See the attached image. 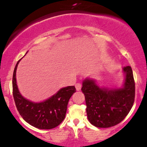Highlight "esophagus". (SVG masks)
<instances>
[{
  "label": "esophagus",
  "mask_w": 147,
  "mask_h": 147,
  "mask_svg": "<svg viewBox=\"0 0 147 147\" xmlns=\"http://www.w3.org/2000/svg\"><path fill=\"white\" fill-rule=\"evenodd\" d=\"M75 88H76L77 91H80L81 90V88H82V84L80 83H77L75 84Z\"/></svg>",
  "instance_id": "esophagus-1"
}]
</instances>
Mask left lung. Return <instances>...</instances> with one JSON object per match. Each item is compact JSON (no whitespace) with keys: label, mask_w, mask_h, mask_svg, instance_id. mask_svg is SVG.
<instances>
[{"label":"left lung","mask_w":147,"mask_h":147,"mask_svg":"<svg viewBox=\"0 0 147 147\" xmlns=\"http://www.w3.org/2000/svg\"><path fill=\"white\" fill-rule=\"evenodd\" d=\"M124 80L121 87H101L95 80L86 78L81 90L85 97L88 120L99 128L117 125L131 110L135 97V83L130 66L122 68Z\"/></svg>","instance_id":"1"}]
</instances>
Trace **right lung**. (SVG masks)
Wrapping results in <instances>:
<instances>
[{
  "mask_svg": "<svg viewBox=\"0 0 147 147\" xmlns=\"http://www.w3.org/2000/svg\"><path fill=\"white\" fill-rule=\"evenodd\" d=\"M20 60L15 67L13 75V94L18 111L26 122L38 129H50L57 127L65 119L68 102L76 92L75 86L61 88L45 101L28 100L20 94L16 81V70Z\"/></svg>",
  "mask_w": 147,
  "mask_h": 147,
  "instance_id": "obj_1",
  "label": "right lung"
}]
</instances>
